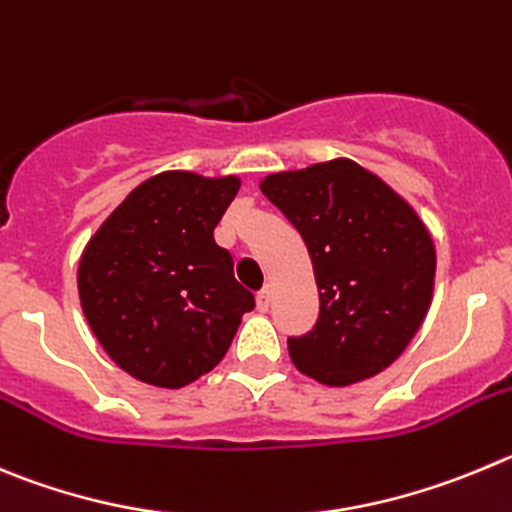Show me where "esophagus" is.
<instances>
[{"label": "esophagus", "mask_w": 512, "mask_h": 512, "mask_svg": "<svg viewBox=\"0 0 512 512\" xmlns=\"http://www.w3.org/2000/svg\"><path fill=\"white\" fill-rule=\"evenodd\" d=\"M257 308H260L262 313L270 308V288H262L260 293H257Z\"/></svg>", "instance_id": "esophagus-1"}]
</instances>
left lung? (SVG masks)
Wrapping results in <instances>:
<instances>
[{"label": "left lung", "instance_id": "left-lung-1", "mask_svg": "<svg viewBox=\"0 0 512 512\" xmlns=\"http://www.w3.org/2000/svg\"><path fill=\"white\" fill-rule=\"evenodd\" d=\"M303 237L321 313L288 338L293 364L326 386H348L391 366L432 303V237L414 209L348 159L270 174L260 184Z\"/></svg>", "mask_w": 512, "mask_h": 512}]
</instances>
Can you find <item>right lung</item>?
Returning <instances> with one entry per match:
<instances>
[{
	"instance_id": "obj_1",
	"label": "right lung",
	"mask_w": 512,
	"mask_h": 512,
	"mask_svg": "<svg viewBox=\"0 0 512 512\" xmlns=\"http://www.w3.org/2000/svg\"><path fill=\"white\" fill-rule=\"evenodd\" d=\"M237 176L164 171L128 194L90 237L78 293L90 331L123 371L179 389L227 353L255 295L234 280L214 227Z\"/></svg>"
}]
</instances>
